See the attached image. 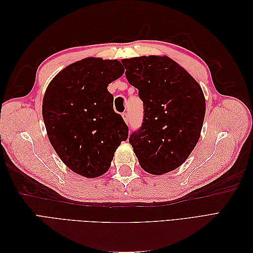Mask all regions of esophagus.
<instances>
[{
	"mask_svg": "<svg viewBox=\"0 0 253 253\" xmlns=\"http://www.w3.org/2000/svg\"><path fill=\"white\" fill-rule=\"evenodd\" d=\"M122 117H124V120L126 122V124H128V122H129V114L127 112H125L124 114H122Z\"/></svg>",
	"mask_w": 253,
	"mask_h": 253,
	"instance_id": "obj_1",
	"label": "esophagus"
}]
</instances>
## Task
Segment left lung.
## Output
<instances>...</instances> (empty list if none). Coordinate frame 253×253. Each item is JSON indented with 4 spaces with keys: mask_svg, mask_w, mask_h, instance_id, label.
<instances>
[{
    "mask_svg": "<svg viewBox=\"0 0 253 253\" xmlns=\"http://www.w3.org/2000/svg\"><path fill=\"white\" fill-rule=\"evenodd\" d=\"M121 63L143 102L141 126L128 138L139 165L154 175L173 171L200 139L206 113L202 87L166 56L124 59Z\"/></svg>",
    "mask_w": 253,
    "mask_h": 253,
    "instance_id": "1",
    "label": "left lung"
}]
</instances>
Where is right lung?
<instances>
[{"mask_svg": "<svg viewBox=\"0 0 253 253\" xmlns=\"http://www.w3.org/2000/svg\"><path fill=\"white\" fill-rule=\"evenodd\" d=\"M125 68L117 60L86 58L66 66L51 80L42 105L49 141L61 160L88 178L109 170L128 127L113 109L111 82Z\"/></svg>", "mask_w": 253, "mask_h": 253, "instance_id": "add662e5", "label": "right lung"}]
</instances>
